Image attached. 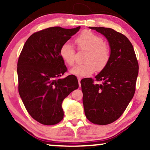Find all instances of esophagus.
Returning a JSON list of instances; mask_svg holds the SVG:
<instances>
[{"label": "esophagus", "instance_id": "esophagus-1", "mask_svg": "<svg viewBox=\"0 0 150 150\" xmlns=\"http://www.w3.org/2000/svg\"><path fill=\"white\" fill-rule=\"evenodd\" d=\"M77 79H78V83H79V86H81V84H80L81 78H80V77H77Z\"/></svg>", "mask_w": 150, "mask_h": 150}]
</instances>
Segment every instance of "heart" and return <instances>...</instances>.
<instances>
[{
	"instance_id": "obj_1",
	"label": "heart",
	"mask_w": 150,
	"mask_h": 150,
	"mask_svg": "<svg viewBox=\"0 0 150 150\" xmlns=\"http://www.w3.org/2000/svg\"><path fill=\"white\" fill-rule=\"evenodd\" d=\"M75 44L80 50L86 51L83 64L75 66L70 73L78 77H86L92 75L96 70L102 71L109 64L111 58V50L108 45L104 43L101 36L84 30L75 40ZM60 55L69 66L75 62V49L69 42H65L60 49Z\"/></svg>"
}]
</instances>
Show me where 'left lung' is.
<instances>
[{
  "label": "left lung",
  "instance_id": "1",
  "mask_svg": "<svg viewBox=\"0 0 150 150\" xmlns=\"http://www.w3.org/2000/svg\"><path fill=\"white\" fill-rule=\"evenodd\" d=\"M106 37L111 58L104 70L81 80L86 117L93 124L106 125L122 116L136 91L138 62L129 40L110 28L89 27ZM96 81H101L98 84Z\"/></svg>",
  "mask_w": 150,
  "mask_h": 150
}]
</instances>
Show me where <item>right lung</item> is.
<instances>
[{
  "mask_svg": "<svg viewBox=\"0 0 150 150\" xmlns=\"http://www.w3.org/2000/svg\"><path fill=\"white\" fill-rule=\"evenodd\" d=\"M50 27L32 34L23 47L17 62L18 91L27 112L44 125H54L64 118V99L78 88L67 72L60 49L80 30Z\"/></svg>",
  "mask_w": 150,
  "mask_h": 150,
  "instance_id": "add662e5",
  "label": "right lung"
}]
</instances>
